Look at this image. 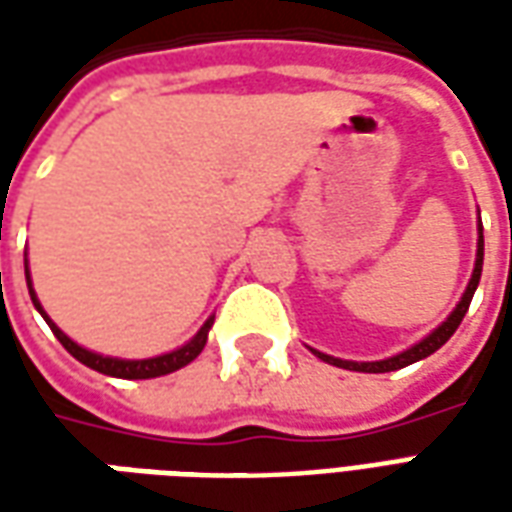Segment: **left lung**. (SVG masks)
<instances>
[{"instance_id":"1","label":"left lung","mask_w":512,"mask_h":512,"mask_svg":"<svg viewBox=\"0 0 512 512\" xmlns=\"http://www.w3.org/2000/svg\"><path fill=\"white\" fill-rule=\"evenodd\" d=\"M480 274H483V224H480V241H477V260H474V274H472V279H469V288H466V293H463V299L458 301V307L452 310L450 318L441 323L436 332L428 334V337H425L422 343L414 345V348H408V351L392 356V359H384V362H345V359H334V356L321 354V351H315V356H321L323 362H329V365L343 367V370H356V373H392V370H400V367L414 365V362H419V359H425V356H430V354H433V351H439L441 345L447 343L452 334H455V329L461 326L463 315H466V310H469V304H472L474 290H477V285H480Z\"/></svg>"}]
</instances>
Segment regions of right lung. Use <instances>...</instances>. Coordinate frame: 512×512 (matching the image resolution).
Wrapping results in <instances>:
<instances>
[{"label": "right lung", "mask_w": 512, "mask_h": 512, "mask_svg": "<svg viewBox=\"0 0 512 512\" xmlns=\"http://www.w3.org/2000/svg\"><path fill=\"white\" fill-rule=\"evenodd\" d=\"M27 285H29V296H32V304L38 307V312L46 318V323L51 326V332H54V337L60 340L62 348L68 351L71 356H76L82 365L93 367V370H98V373H104V376H115V378H156V376H167V373H175V370H180V367H186L189 362H194L197 356H200V351L205 348V343H208V329L213 326V318H208L205 321V326H202L200 332L194 334V340H189V343L183 345V348H178V351H172V354H164V356H156V359H112V356H101V354H93V351H87V348H82V345H76L68 337V334H62L54 323H51V318L43 312V307H40L38 296H35V290H32V282H29V268H27Z\"/></svg>", "instance_id": "obj_1"}]
</instances>
